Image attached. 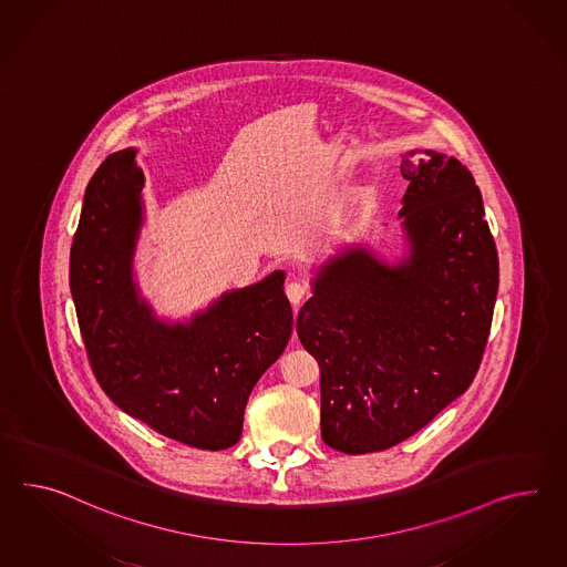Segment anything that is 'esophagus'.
Returning a JSON list of instances; mask_svg holds the SVG:
<instances>
[{"label": "esophagus", "mask_w": 567, "mask_h": 567, "mask_svg": "<svg viewBox=\"0 0 567 567\" xmlns=\"http://www.w3.org/2000/svg\"><path fill=\"white\" fill-rule=\"evenodd\" d=\"M286 296L290 298V302L293 306H300V302L308 296V286L305 281H290L286 286Z\"/></svg>", "instance_id": "obj_1"}]
</instances>
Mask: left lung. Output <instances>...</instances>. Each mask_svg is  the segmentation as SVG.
Here are the masks:
<instances>
[{
  "instance_id": "1",
  "label": "left lung",
  "mask_w": 567,
  "mask_h": 567,
  "mask_svg": "<svg viewBox=\"0 0 567 567\" xmlns=\"http://www.w3.org/2000/svg\"><path fill=\"white\" fill-rule=\"evenodd\" d=\"M409 181V257L362 247L327 262L296 320L320 368V434L346 454L391 449L471 386L494 319L499 265L480 187L465 164L425 150Z\"/></svg>"
}]
</instances>
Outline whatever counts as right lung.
Wrapping results in <instances>:
<instances>
[{"mask_svg":"<svg viewBox=\"0 0 567 567\" xmlns=\"http://www.w3.org/2000/svg\"><path fill=\"white\" fill-rule=\"evenodd\" d=\"M142 189L133 147L111 154L87 183L70 257L87 360L127 415L193 449L224 451L240 440L252 386L290 341L286 276L228 291L187 324L161 322L133 284Z\"/></svg>","mask_w":567,"mask_h":567,"instance_id":"right-lung-1","label":"right lung"}]
</instances>
